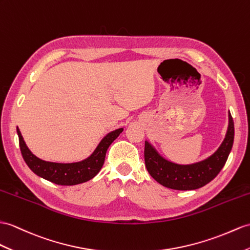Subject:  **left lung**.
Instances as JSON below:
<instances>
[{
	"label": "left lung",
	"mask_w": 250,
	"mask_h": 250,
	"mask_svg": "<svg viewBox=\"0 0 250 250\" xmlns=\"http://www.w3.org/2000/svg\"><path fill=\"white\" fill-rule=\"evenodd\" d=\"M228 118V129L221 146L214 154L199 162L174 163L162 157L148 141H145V166L151 177L163 187L180 191L195 190L209 184L221 172L232 148L234 124L230 112Z\"/></svg>",
	"instance_id": "8db88e82"
}]
</instances>
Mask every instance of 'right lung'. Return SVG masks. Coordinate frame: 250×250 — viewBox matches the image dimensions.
Segmentation results:
<instances>
[{
    "label": "right lung",
    "instance_id": "right-lung-1",
    "mask_svg": "<svg viewBox=\"0 0 250 250\" xmlns=\"http://www.w3.org/2000/svg\"><path fill=\"white\" fill-rule=\"evenodd\" d=\"M122 131L123 128H119L107 133L87 159L73 163H57L36 157L27 147L20 129L17 127L21 154L28 167L39 177L59 186H75L95 177L104 164L108 147Z\"/></svg>",
    "mask_w": 250,
    "mask_h": 250
}]
</instances>
